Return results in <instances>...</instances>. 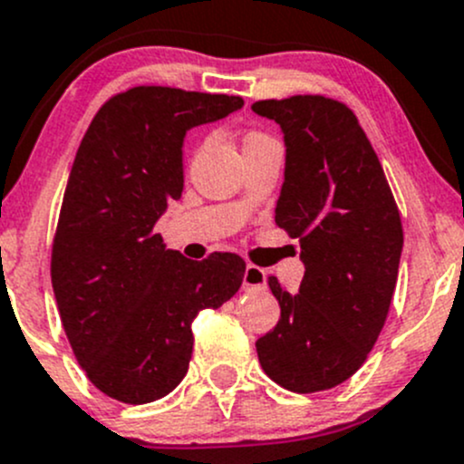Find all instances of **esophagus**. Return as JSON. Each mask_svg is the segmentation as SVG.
<instances>
[{
    "mask_svg": "<svg viewBox=\"0 0 464 464\" xmlns=\"http://www.w3.org/2000/svg\"><path fill=\"white\" fill-rule=\"evenodd\" d=\"M264 288H266V270L255 264H247L246 272H243V290L252 293V290H264Z\"/></svg>",
    "mask_w": 464,
    "mask_h": 464,
    "instance_id": "1",
    "label": "esophagus"
}]
</instances>
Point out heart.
Returning a JSON list of instances; mask_svg holds the SVG:
<instances>
[{"instance_id": "obj_1", "label": "heart", "mask_w": 464, "mask_h": 464, "mask_svg": "<svg viewBox=\"0 0 464 464\" xmlns=\"http://www.w3.org/2000/svg\"><path fill=\"white\" fill-rule=\"evenodd\" d=\"M252 136H255V133H252Z\"/></svg>"}]
</instances>
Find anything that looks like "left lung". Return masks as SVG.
Segmentation results:
<instances>
[{
	"label": "left lung",
	"instance_id": "1",
	"mask_svg": "<svg viewBox=\"0 0 464 464\" xmlns=\"http://www.w3.org/2000/svg\"><path fill=\"white\" fill-rule=\"evenodd\" d=\"M252 111L284 131L285 179L275 223L297 238L299 293L267 276L281 305L256 339L261 369L295 393L333 389L375 346L398 281L402 221L373 145L357 116L326 95L259 100Z\"/></svg>",
	"mask_w": 464,
	"mask_h": 464
}]
</instances>
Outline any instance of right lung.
<instances>
[{"instance_id":"1","label":"right lung","mask_w":464,"mask_h":464,"mask_svg":"<svg viewBox=\"0 0 464 464\" xmlns=\"http://www.w3.org/2000/svg\"><path fill=\"white\" fill-rule=\"evenodd\" d=\"M243 98L131 87L84 133L62 198L51 281L75 360L95 389L125 404L165 398L188 373L192 322L241 288L246 261L167 250L156 221L183 192L188 129L221 121Z\"/></svg>"}]
</instances>
